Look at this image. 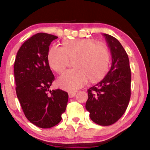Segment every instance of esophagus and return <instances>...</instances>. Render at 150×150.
<instances>
[{
	"label": "esophagus",
	"instance_id": "34e87169",
	"mask_svg": "<svg viewBox=\"0 0 150 150\" xmlns=\"http://www.w3.org/2000/svg\"><path fill=\"white\" fill-rule=\"evenodd\" d=\"M68 94H69V98H72V97H73L74 96H75V94H76V92L70 91V92H69V93H68Z\"/></svg>",
	"mask_w": 150,
	"mask_h": 150
}]
</instances>
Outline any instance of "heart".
Here are the masks:
<instances>
[{
	"mask_svg": "<svg viewBox=\"0 0 150 150\" xmlns=\"http://www.w3.org/2000/svg\"><path fill=\"white\" fill-rule=\"evenodd\" d=\"M75 69L62 74L58 84L67 91L81 88L90 81L99 80L106 73L110 66V52L104 43H96L90 39H75L64 42L63 48L53 46L48 54L50 67L58 73L64 71L74 59Z\"/></svg>",
	"mask_w": 150,
	"mask_h": 150,
	"instance_id": "1",
	"label": "heart"
}]
</instances>
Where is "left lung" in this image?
Here are the masks:
<instances>
[{"mask_svg": "<svg viewBox=\"0 0 150 150\" xmlns=\"http://www.w3.org/2000/svg\"><path fill=\"white\" fill-rule=\"evenodd\" d=\"M112 54V66L103 79L88 89L86 108L100 125L116 122L125 113L131 98V72L126 51L113 36L104 34Z\"/></svg>", "mask_w": 150, "mask_h": 150, "instance_id": "obj_1", "label": "left lung"}]
</instances>
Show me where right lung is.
Masks as SVG:
<instances>
[{
	"label": "right lung",
	"mask_w": 150,
	"mask_h": 150,
	"mask_svg": "<svg viewBox=\"0 0 150 150\" xmlns=\"http://www.w3.org/2000/svg\"><path fill=\"white\" fill-rule=\"evenodd\" d=\"M57 36L40 33L27 40L14 62L16 93L25 117L42 128L57 125L66 110L67 92L50 90L55 80L48 61L51 42Z\"/></svg>",
	"instance_id": "add662e5"
}]
</instances>
